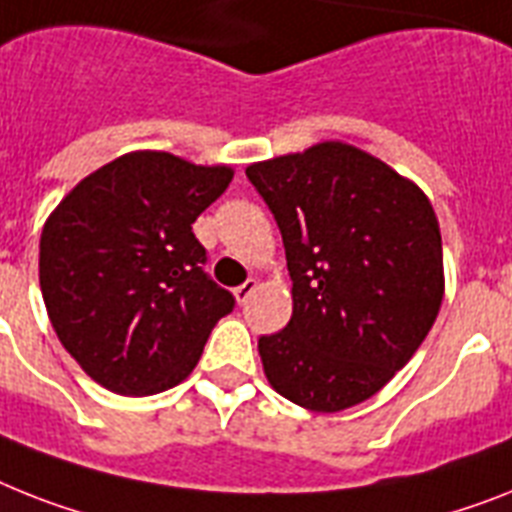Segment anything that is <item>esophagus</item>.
I'll use <instances>...</instances> for the list:
<instances>
[{
  "label": "esophagus",
  "instance_id": "obj_1",
  "mask_svg": "<svg viewBox=\"0 0 512 512\" xmlns=\"http://www.w3.org/2000/svg\"><path fill=\"white\" fill-rule=\"evenodd\" d=\"M253 290H256V280H246L243 285H238L232 293H235V298H238V303L243 306V303H248V298L253 295Z\"/></svg>",
  "mask_w": 512,
  "mask_h": 512
}]
</instances>
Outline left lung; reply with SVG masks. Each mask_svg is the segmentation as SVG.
<instances>
[{"instance_id": "left-lung-1", "label": "left lung", "mask_w": 512, "mask_h": 512, "mask_svg": "<svg viewBox=\"0 0 512 512\" xmlns=\"http://www.w3.org/2000/svg\"><path fill=\"white\" fill-rule=\"evenodd\" d=\"M293 280V316L259 337L266 379L316 413L345 411L395 377L442 303V235L429 198L348 143L251 164Z\"/></svg>"}]
</instances>
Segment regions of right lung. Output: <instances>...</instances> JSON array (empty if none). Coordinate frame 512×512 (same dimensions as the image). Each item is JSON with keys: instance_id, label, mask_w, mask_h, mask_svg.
<instances>
[{"instance_id": "1", "label": "right lung", "mask_w": 512, "mask_h": 512, "mask_svg": "<svg viewBox=\"0 0 512 512\" xmlns=\"http://www.w3.org/2000/svg\"><path fill=\"white\" fill-rule=\"evenodd\" d=\"M232 180L164 151H133L73 188L41 232L38 280L67 353L120 395L188 377L235 295L206 274L193 222Z\"/></svg>"}]
</instances>
